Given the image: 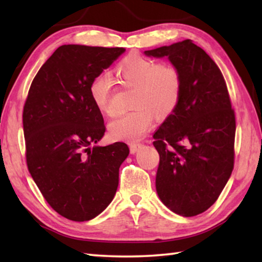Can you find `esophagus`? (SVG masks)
<instances>
[{
	"label": "esophagus",
	"instance_id": "esophagus-1",
	"mask_svg": "<svg viewBox=\"0 0 262 262\" xmlns=\"http://www.w3.org/2000/svg\"><path fill=\"white\" fill-rule=\"evenodd\" d=\"M142 147H143V144H141V143H133V144L129 145L130 152L132 154H136L137 151H140Z\"/></svg>",
	"mask_w": 262,
	"mask_h": 262
}]
</instances>
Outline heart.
<instances>
[{
    "label": "heart",
    "instance_id": "heart-1",
    "mask_svg": "<svg viewBox=\"0 0 262 262\" xmlns=\"http://www.w3.org/2000/svg\"><path fill=\"white\" fill-rule=\"evenodd\" d=\"M115 73L128 86H134L133 106L136 107L110 123V135L115 140L137 141L149 132L155 116L164 118L178 106L183 79L173 64H159L156 60L129 54L119 62ZM89 94L97 110L107 117L117 114L113 103L112 78L100 74L92 79Z\"/></svg>",
    "mask_w": 262,
    "mask_h": 262
}]
</instances>
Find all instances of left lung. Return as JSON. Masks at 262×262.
<instances>
[{
  "mask_svg": "<svg viewBox=\"0 0 262 262\" xmlns=\"http://www.w3.org/2000/svg\"><path fill=\"white\" fill-rule=\"evenodd\" d=\"M178 68L179 104L154 134L156 190L171 211L192 217L214 205L233 168L236 119L220 68L192 40L145 51Z\"/></svg>",
  "mask_w": 262,
  "mask_h": 262,
  "instance_id": "obj_1",
  "label": "left lung"
}]
</instances>
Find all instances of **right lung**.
Wrapping results in <instances>:
<instances>
[{
    "label": "right lung",
    "instance_id": "right-lung-1",
    "mask_svg": "<svg viewBox=\"0 0 262 262\" xmlns=\"http://www.w3.org/2000/svg\"><path fill=\"white\" fill-rule=\"evenodd\" d=\"M125 48L63 45L35 75L24 105L26 163L53 209L70 221H90L112 202L123 142L99 147L104 119L89 86Z\"/></svg>",
    "mask_w": 262,
    "mask_h": 262
}]
</instances>
